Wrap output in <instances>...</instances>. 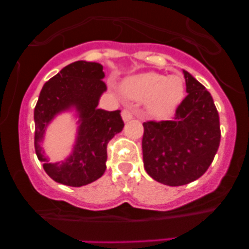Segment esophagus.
Masks as SVG:
<instances>
[{
  "label": "esophagus",
  "instance_id": "34e87169",
  "mask_svg": "<svg viewBox=\"0 0 249 249\" xmlns=\"http://www.w3.org/2000/svg\"><path fill=\"white\" fill-rule=\"evenodd\" d=\"M122 117L124 122H129V120L134 119L135 118V113L131 108H124L122 110Z\"/></svg>",
  "mask_w": 249,
  "mask_h": 249
}]
</instances>
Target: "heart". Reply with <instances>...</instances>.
I'll use <instances>...</instances> for the list:
<instances>
[{
  "mask_svg": "<svg viewBox=\"0 0 249 249\" xmlns=\"http://www.w3.org/2000/svg\"><path fill=\"white\" fill-rule=\"evenodd\" d=\"M122 90L129 99L145 101L150 115L164 118L177 108L184 96V82L178 76L165 77L157 72H144L126 78Z\"/></svg>",
  "mask_w": 249,
  "mask_h": 249,
  "instance_id": "b5f03b06",
  "label": "heart"
}]
</instances>
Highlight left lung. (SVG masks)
Masks as SVG:
<instances>
[{
	"label": "left lung",
	"instance_id": "left-lung-1",
	"mask_svg": "<svg viewBox=\"0 0 249 249\" xmlns=\"http://www.w3.org/2000/svg\"><path fill=\"white\" fill-rule=\"evenodd\" d=\"M188 95L170 120L143 123V164L157 182L179 187L200 178L220 143L219 114L210 92L184 71Z\"/></svg>",
	"mask_w": 249,
	"mask_h": 249
}]
</instances>
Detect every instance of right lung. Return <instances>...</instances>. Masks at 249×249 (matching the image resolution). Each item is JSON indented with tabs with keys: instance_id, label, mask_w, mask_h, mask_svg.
<instances>
[{
	"instance_id": "add662e5",
	"label": "right lung",
	"mask_w": 249,
	"mask_h": 249,
	"mask_svg": "<svg viewBox=\"0 0 249 249\" xmlns=\"http://www.w3.org/2000/svg\"><path fill=\"white\" fill-rule=\"evenodd\" d=\"M104 67L97 62L67 65L43 85L35 107V150L52 179L70 187H82L99 179L106 171L107 144L124 127L120 110L97 109L107 89ZM71 106L80 110L77 143L66 162L50 164L40 147L44 129L55 114Z\"/></svg>"
}]
</instances>
